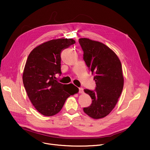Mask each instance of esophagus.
<instances>
[{
  "label": "esophagus",
  "mask_w": 150,
  "mask_h": 150,
  "mask_svg": "<svg viewBox=\"0 0 150 150\" xmlns=\"http://www.w3.org/2000/svg\"><path fill=\"white\" fill-rule=\"evenodd\" d=\"M79 93L80 94H83V89L82 88H79Z\"/></svg>",
  "instance_id": "34e87169"
}]
</instances>
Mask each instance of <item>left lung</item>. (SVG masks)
I'll list each match as a JSON object with an SVG mask.
<instances>
[{"instance_id":"obj_1","label":"left lung","mask_w":150,"mask_h":150,"mask_svg":"<svg viewBox=\"0 0 150 150\" xmlns=\"http://www.w3.org/2000/svg\"><path fill=\"white\" fill-rule=\"evenodd\" d=\"M83 59L94 74V91L84 92L92 98L91 106L83 111L91 118L98 120L106 117L114 109L124 86L121 63L117 55L107 45L89 38H80Z\"/></svg>"}]
</instances>
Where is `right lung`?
<instances>
[{"label":"right lung","instance_id":"right-lung-1","mask_svg":"<svg viewBox=\"0 0 150 150\" xmlns=\"http://www.w3.org/2000/svg\"><path fill=\"white\" fill-rule=\"evenodd\" d=\"M76 43L71 38H59L44 42L29 53L23 73V82L32 104L44 116L59 113L70 96L79 92L74 85L62 84L54 79L61 74V52Z\"/></svg>","mask_w":150,"mask_h":150}]
</instances>
